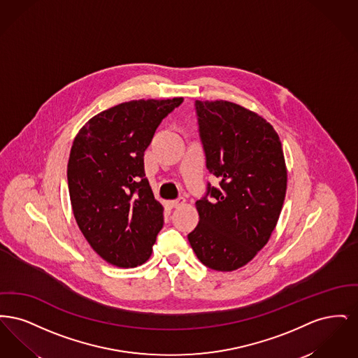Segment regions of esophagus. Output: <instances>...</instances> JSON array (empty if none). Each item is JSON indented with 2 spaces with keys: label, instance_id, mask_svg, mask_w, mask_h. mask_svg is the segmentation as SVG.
Returning <instances> with one entry per match:
<instances>
[{
  "label": "esophagus",
  "instance_id": "34e87169",
  "mask_svg": "<svg viewBox=\"0 0 358 358\" xmlns=\"http://www.w3.org/2000/svg\"><path fill=\"white\" fill-rule=\"evenodd\" d=\"M185 204V199L184 197H180V199H177V200H171V201H168L166 203V206L168 208H171V209H174V208H178V206H181V205Z\"/></svg>",
  "mask_w": 358,
  "mask_h": 358
}]
</instances>
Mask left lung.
Returning <instances> with one entry per match:
<instances>
[{
    "label": "left lung",
    "mask_w": 358,
    "mask_h": 358,
    "mask_svg": "<svg viewBox=\"0 0 358 358\" xmlns=\"http://www.w3.org/2000/svg\"><path fill=\"white\" fill-rule=\"evenodd\" d=\"M196 113L206 169L220 187L208 184L196 201L200 222L187 240L206 267L235 271L276 227L287 187L283 149L267 120L236 103L196 101Z\"/></svg>",
    "instance_id": "left-lung-1"
}]
</instances>
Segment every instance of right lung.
<instances>
[{
  "instance_id": "right-lung-1",
  "label": "right lung",
  "mask_w": 358,
  "mask_h": 358,
  "mask_svg": "<svg viewBox=\"0 0 358 358\" xmlns=\"http://www.w3.org/2000/svg\"><path fill=\"white\" fill-rule=\"evenodd\" d=\"M184 98L120 103L92 117L69 153V199L75 220L107 263L133 268L153 251L164 208L145 177L143 155L162 120Z\"/></svg>"
}]
</instances>
